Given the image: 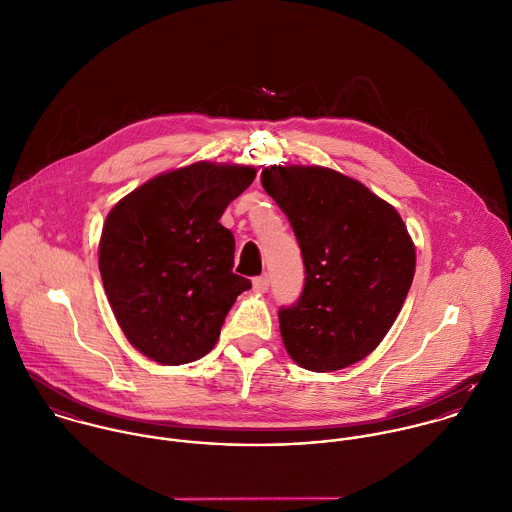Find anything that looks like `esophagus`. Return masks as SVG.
I'll return each instance as SVG.
<instances>
[{"label": "esophagus", "mask_w": 512, "mask_h": 512, "mask_svg": "<svg viewBox=\"0 0 512 512\" xmlns=\"http://www.w3.org/2000/svg\"><path fill=\"white\" fill-rule=\"evenodd\" d=\"M253 289L257 293H265L269 289V275H261V277L253 279Z\"/></svg>", "instance_id": "1"}]
</instances>
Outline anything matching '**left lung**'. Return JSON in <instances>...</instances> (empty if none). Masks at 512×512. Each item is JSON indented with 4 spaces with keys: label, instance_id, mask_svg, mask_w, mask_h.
Wrapping results in <instances>:
<instances>
[{
    "label": "left lung",
    "instance_id": "8db88e82",
    "mask_svg": "<svg viewBox=\"0 0 512 512\" xmlns=\"http://www.w3.org/2000/svg\"><path fill=\"white\" fill-rule=\"evenodd\" d=\"M265 192L289 217L305 261L299 301L279 310L289 356L312 372L366 358L398 318L415 245L394 205L324 166H267Z\"/></svg>",
    "mask_w": 512,
    "mask_h": 512
}]
</instances>
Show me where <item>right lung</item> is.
I'll use <instances>...</instances> for the list:
<instances>
[{"label":"right lung","instance_id":"obj_1","mask_svg":"<svg viewBox=\"0 0 512 512\" xmlns=\"http://www.w3.org/2000/svg\"><path fill=\"white\" fill-rule=\"evenodd\" d=\"M241 164L196 162L154 176L114 205L103 225L104 293L128 342L162 366L204 358L235 299V239L219 223L255 180Z\"/></svg>","mask_w":512,"mask_h":512}]
</instances>
